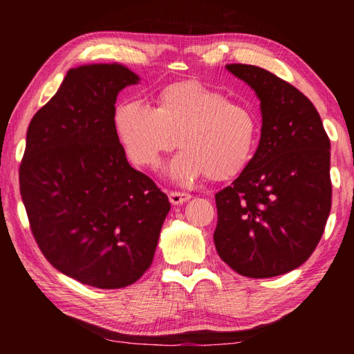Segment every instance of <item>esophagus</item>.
I'll return each mask as SVG.
<instances>
[{"instance_id": "esophagus-1", "label": "esophagus", "mask_w": 354, "mask_h": 354, "mask_svg": "<svg viewBox=\"0 0 354 354\" xmlns=\"http://www.w3.org/2000/svg\"><path fill=\"white\" fill-rule=\"evenodd\" d=\"M192 198V195L190 194H187V192H170L169 194V200H170V203L171 205H175V206H178V205H183V203H185V201H189Z\"/></svg>"}]
</instances>
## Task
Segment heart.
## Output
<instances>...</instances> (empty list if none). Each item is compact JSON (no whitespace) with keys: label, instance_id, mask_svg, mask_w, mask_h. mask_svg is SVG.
<instances>
[{"label":"heart","instance_id":"b5f03b06","mask_svg":"<svg viewBox=\"0 0 354 354\" xmlns=\"http://www.w3.org/2000/svg\"><path fill=\"white\" fill-rule=\"evenodd\" d=\"M113 131L131 162L156 169L160 156L183 147L170 162V176L192 181L236 178L253 159L257 118L247 106L198 80L167 84L156 93L154 107L123 101L113 112Z\"/></svg>","mask_w":354,"mask_h":354}]
</instances>
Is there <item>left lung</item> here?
I'll return each mask as SVG.
<instances>
[{
  "instance_id": "obj_1",
  "label": "left lung",
  "mask_w": 354,
  "mask_h": 354,
  "mask_svg": "<svg viewBox=\"0 0 354 354\" xmlns=\"http://www.w3.org/2000/svg\"><path fill=\"white\" fill-rule=\"evenodd\" d=\"M226 68L261 100L262 128L247 169L215 194V248L242 277H278L306 262L325 231L331 143L314 104L292 84L254 65Z\"/></svg>"
}]
</instances>
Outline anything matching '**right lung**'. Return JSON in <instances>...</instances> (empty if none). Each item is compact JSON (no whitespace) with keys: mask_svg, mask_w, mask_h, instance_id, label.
<instances>
[{"mask_svg":"<svg viewBox=\"0 0 354 354\" xmlns=\"http://www.w3.org/2000/svg\"><path fill=\"white\" fill-rule=\"evenodd\" d=\"M139 76L120 64L68 70L32 117L20 194L44 256L98 289L136 283L153 262L170 203L129 165L113 131L120 91Z\"/></svg>","mask_w":354,"mask_h":354,"instance_id":"obj_1","label":"right lung"}]
</instances>
